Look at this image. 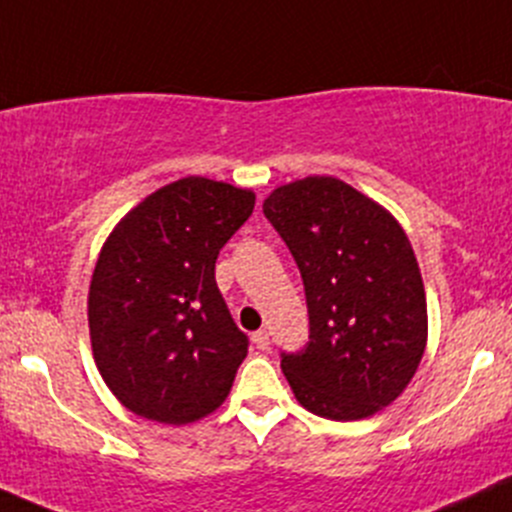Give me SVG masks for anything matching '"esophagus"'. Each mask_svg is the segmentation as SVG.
<instances>
[{"mask_svg": "<svg viewBox=\"0 0 512 512\" xmlns=\"http://www.w3.org/2000/svg\"><path fill=\"white\" fill-rule=\"evenodd\" d=\"M252 342H255L257 349H262V352H265V349H270V334H267L265 329H260V332L252 334Z\"/></svg>", "mask_w": 512, "mask_h": 512, "instance_id": "obj_1", "label": "esophagus"}]
</instances>
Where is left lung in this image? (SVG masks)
<instances>
[{"instance_id": "left-lung-1", "label": "left lung", "mask_w": 512, "mask_h": 512, "mask_svg": "<svg viewBox=\"0 0 512 512\" xmlns=\"http://www.w3.org/2000/svg\"><path fill=\"white\" fill-rule=\"evenodd\" d=\"M262 213L307 294V347L282 352L294 396L332 421L374 416L409 386L426 349V292L409 237L389 210L332 175L280 185Z\"/></svg>"}]
</instances>
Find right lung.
I'll list each match as a JSON object with an SVG mask.
<instances>
[{
  "instance_id": "1",
  "label": "right lung",
  "mask_w": 512,
  "mask_h": 512,
  "mask_svg": "<svg viewBox=\"0 0 512 512\" xmlns=\"http://www.w3.org/2000/svg\"><path fill=\"white\" fill-rule=\"evenodd\" d=\"M255 208L252 190L180 178L121 220L98 255L89 329L118 401L158 423H193L227 399L247 337L232 322L215 260Z\"/></svg>"
}]
</instances>
